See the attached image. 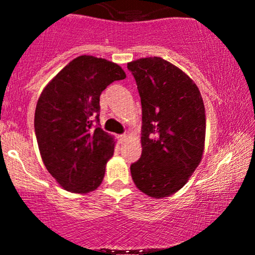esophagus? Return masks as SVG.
<instances>
[{"instance_id":"1","label":"esophagus","mask_w":255,"mask_h":255,"mask_svg":"<svg viewBox=\"0 0 255 255\" xmlns=\"http://www.w3.org/2000/svg\"><path fill=\"white\" fill-rule=\"evenodd\" d=\"M127 137H128L127 134H121V135H119V140H120V141H121V142H124L125 140L127 139Z\"/></svg>"}]
</instances>
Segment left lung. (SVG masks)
<instances>
[{"mask_svg":"<svg viewBox=\"0 0 255 255\" xmlns=\"http://www.w3.org/2000/svg\"><path fill=\"white\" fill-rule=\"evenodd\" d=\"M141 98V157L130 165L139 191L169 197L188 182L201 162L206 116L203 97L188 75L160 57L127 64Z\"/></svg>","mask_w":255,"mask_h":255,"instance_id":"left-lung-1","label":"left lung"}]
</instances>
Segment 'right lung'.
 Masks as SVG:
<instances>
[{
	"instance_id": "right-lung-1",
	"label": "right lung",
	"mask_w": 255,
	"mask_h": 255,
	"mask_svg": "<svg viewBox=\"0 0 255 255\" xmlns=\"http://www.w3.org/2000/svg\"><path fill=\"white\" fill-rule=\"evenodd\" d=\"M126 73L105 58L83 55L71 61L44 87L34 113L42 160L66 191L86 194L103 181L115 139L101 127L99 97Z\"/></svg>"
}]
</instances>
